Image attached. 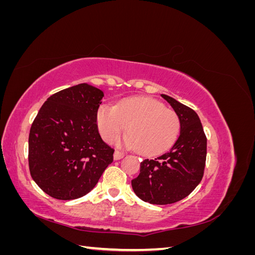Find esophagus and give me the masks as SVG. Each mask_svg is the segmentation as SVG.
<instances>
[{"label":"esophagus","mask_w":255,"mask_h":255,"mask_svg":"<svg viewBox=\"0 0 255 255\" xmlns=\"http://www.w3.org/2000/svg\"><path fill=\"white\" fill-rule=\"evenodd\" d=\"M126 154L123 153L122 151H119V150H116L115 153H114V158L115 159H121L122 157H125Z\"/></svg>","instance_id":"obj_1"}]
</instances>
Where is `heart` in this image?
<instances>
[{
	"label": "heart",
	"instance_id": "obj_1",
	"mask_svg": "<svg viewBox=\"0 0 255 255\" xmlns=\"http://www.w3.org/2000/svg\"><path fill=\"white\" fill-rule=\"evenodd\" d=\"M97 122L107 142L114 141L127 128L128 135L123 141L144 155H156L168 150L181 129L180 118L173 111L156 100L144 97L127 98L116 107L101 105Z\"/></svg>",
	"mask_w": 255,
	"mask_h": 255
}]
</instances>
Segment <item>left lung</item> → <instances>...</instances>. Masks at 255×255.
Instances as JSON below:
<instances>
[{"mask_svg": "<svg viewBox=\"0 0 255 255\" xmlns=\"http://www.w3.org/2000/svg\"><path fill=\"white\" fill-rule=\"evenodd\" d=\"M179 116L180 136L172 148L143 159L132 180L135 194L151 204H171L187 197L201 182L206 160V136L197 113L175 99L161 95Z\"/></svg>", "mask_w": 255, "mask_h": 255, "instance_id": "obj_1", "label": "left lung"}]
</instances>
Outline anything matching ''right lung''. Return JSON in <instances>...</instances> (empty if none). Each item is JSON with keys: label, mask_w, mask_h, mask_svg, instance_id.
<instances>
[{"label": "right lung", "mask_w": 255, "mask_h": 255, "mask_svg": "<svg viewBox=\"0 0 255 255\" xmlns=\"http://www.w3.org/2000/svg\"><path fill=\"white\" fill-rule=\"evenodd\" d=\"M104 94L79 84L48 98L28 136V167L45 194L73 200L96 186L114 159V149L99 134L97 113Z\"/></svg>", "instance_id": "1"}]
</instances>
